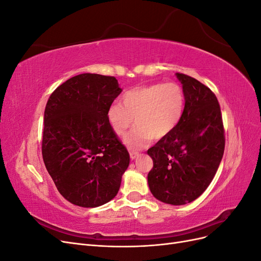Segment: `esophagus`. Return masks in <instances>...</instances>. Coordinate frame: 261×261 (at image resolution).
Masks as SVG:
<instances>
[{
    "label": "esophagus",
    "mask_w": 261,
    "mask_h": 261,
    "mask_svg": "<svg viewBox=\"0 0 261 261\" xmlns=\"http://www.w3.org/2000/svg\"><path fill=\"white\" fill-rule=\"evenodd\" d=\"M129 155H130V159L132 160H135L136 158L139 155V152H137V151H130Z\"/></svg>",
    "instance_id": "obj_1"
}]
</instances>
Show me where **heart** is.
<instances>
[{
	"label": "heart",
	"instance_id": "b5f03b06",
	"mask_svg": "<svg viewBox=\"0 0 261 261\" xmlns=\"http://www.w3.org/2000/svg\"><path fill=\"white\" fill-rule=\"evenodd\" d=\"M121 103L109 108L107 117L115 135L123 136L134 123L124 143L130 149L146 147L151 139L168 137L180 123L185 111L184 88L175 82L140 86L126 91Z\"/></svg>",
	"mask_w": 261,
	"mask_h": 261
}]
</instances>
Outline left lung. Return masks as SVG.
<instances>
[{
    "instance_id": "8db88e82",
    "label": "left lung",
    "mask_w": 261,
    "mask_h": 261,
    "mask_svg": "<svg viewBox=\"0 0 261 261\" xmlns=\"http://www.w3.org/2000/svg\"><path fill=\"white\" fill-rule=\"evenodd\" d=\"M186 96L183 118L175 130L148 149L153 168L150 192L165 203L192 202L206 191L222 160L225 137L221 109L207 86L176 73Z\"/></svg>"
}]
</instances>
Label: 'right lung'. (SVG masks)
Returning a JSON list of instances; mask_svg holds the SVG:
<instances>
[{"instance_id": "right-lung-1", "label": "right lung", "mask_w": 261, "mask_h": 261, "mask_svg": "<svg viewBox=\"0 0 261 261\" xmlns=\"http://www.w3.org/2000/svg\"><path fill=\"white\" fill-rule=\"evenodd\" d=\"M121 92L115 77L86 73L60 85L46 102L43 162L60 194L76 206L113 199L128 168L129 153L107 117Z\"/></svg>"}]
</instances>
